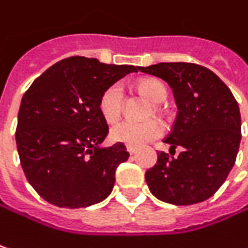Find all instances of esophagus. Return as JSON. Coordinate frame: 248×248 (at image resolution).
Returning <instances> with one entry per match:
<instances>
[{"mask_svg": "<svg viewBox=\"0 0 248 248\" xmlns=\"http://www.w3.org/2000/svg\"><path fill=\"white\" fill-rule=\"evenodd\" d=\"M127 151H128V154H130V155L137 154V150H135V148H133V147H127Z\"/></svg>", "mask_w": 248, "mask_h": 248, "instance_id": "1", "label": "esophagus"}]
</instances>
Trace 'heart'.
Wrapping results in <instances>:
<instances>
[{"mask_svg":"<svg viewBox=\"0 0 248 248\" xmlns=\"http://www.w3.org/2000/svg\"><path fill=\"white\" fill-rule=\"evenodd\" d=\"M138 89L154 103H162L167 98V89L158 80H141L138 83ZM123 104H124V89L120 83H114L101 93L98 100V110L108 123H114L121 115ZM161 134H162V125L155 120H150L144 123L121 121L111 128L110 135L115 142L140 148L144 144L161 137Z\"/></svg>","mask_w":248,"mask_h":248,"instance_id":"obj_1","label":"heart"}]
</instances>
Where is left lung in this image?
Returning <instances> with one entry per match:
<instances>
[{"mask_svg": "<svg viewBox=\"0 0 248 248\" xmlns=\"http://www.w3.org/2000/svg\"><path fill=\"white\" fill-rule=\"evenodd\" d=\"M167 81L178 115L164 140L176 158L159 152L145 173L151 193L165 203L186 206L213 196L232 170L241 140L239 104L230 89L212 70L195 63L175 62L140 67Z\"/></svg>", "mask_w": 248, "mask_h": 248, "instance_id": "8db88e82", "label": "left lung"}]
</instances>
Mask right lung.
Listing matches in <instances>:
<instances>
[{"mask_svg":"<svg viewBox=\"0 0 248 248\" xmlns=\"http://www.w3.org/2000/svg\"><path fill=\"white\" fill-rule=\"evenodd\" d=\"M138 70L72 56L31 84L21 100L15 140L28 182L46 202L87 207L111 193L115 169L130 154L121 142L101 147L108 125L98 100L108 86Z\"/></svg>","mask_w":248,"mask_h":248,"instance_id":"add662e5","label":"right lung"}]
</instances>
